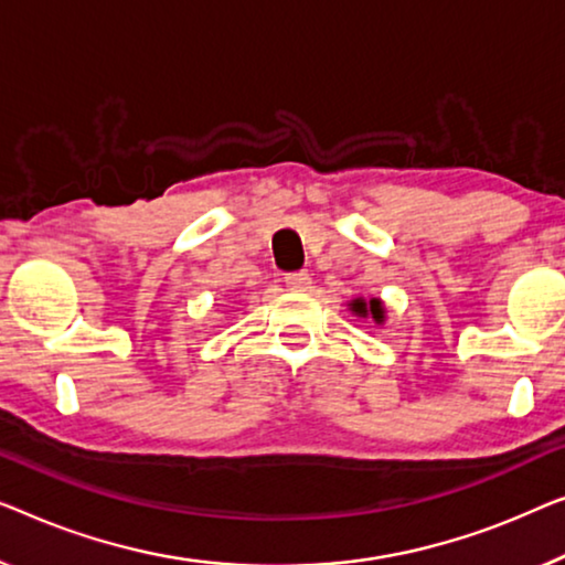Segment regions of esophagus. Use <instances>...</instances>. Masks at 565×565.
I'll use <instances>...</instances> for the list:
<instances>
[{"mask_svg": "<svg viewBox=\"0 0 565 565\" xmlns=\"http://www.w3.org/2000/svg\"><path fill=\"white\" fill-rule=\"evenodd\" d=\"M284 284L294 291H307L309 284H312V276H309L307 271H291L284 276Z\"/></svg>", "mask_w": 565, "mask_h": 565, "instance_id": "esophagus-1", "label": "esophagus"}]
</instances>
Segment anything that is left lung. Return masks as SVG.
Here are the masks:
<instances>
[{
  "instance_id": "8db88e82",
  "label": "left lung",
  "mask_w": 565,
  "mask_h": 565,
  "mask_svg": "<svg viewBox=\"0 0 565 565\" xmlns=\"http://www.w3.org/2000/svg\"><path fill=\"white\" fill-rule=\"evenodd\" d=\"M351 312H355L359 317H373V322H384V305H381V299H353L351 301Z\"/></svg>"
}]
</instances>
